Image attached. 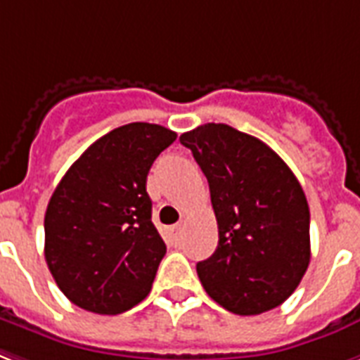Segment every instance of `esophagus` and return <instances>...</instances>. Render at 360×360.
I'll return each mask as SVG.
<instances>
[{
    "label": "esophagus",
    "instance_id": "obj_1",
    "mask_svg": "<svg viewBox=\"0 0 360 360\" xmlns=\"http://www.w3.org/2000/svg\"><path fill=\"white\" fill-rule=\"evenodd\" d=\"M168 234L172 240H179L181 238V224H174V226H169Z\"/></svg>",
    "mask_w": 360,
    "mask_h": 360
}]
</instances>
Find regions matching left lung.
Here are the masks:
<instances>
[{
    "mask_svg": "<svg viewBox=\"0 0 360 360\" xmlns=\"http://www.w3.org/2000/svg\"><path fill=\"white\" fill-rule=\"evenodd\" d=\"M179 141L207 177L219 245L196 266L205 292L238 315L283 304L308 270L309 207L290 168L229 124H202Z\"/></svg>",
    "mask_w": 360,
    "mask_h": 360,
    "instance_id": "1",
    "label": "left lung"
}]
</instances>
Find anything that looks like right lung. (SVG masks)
<instances>
[{
  "label": "right lung",
  "mask_w": 360,
  "mask_h": 360,
  "mask_svg": "<svg viewBox=\"0 0 360 360\" xmlns=\"http://www.w3.org/2000/svg\"><path fill=\"white\" fill-rule=\"evenodd\" d=\"M177 134L160 124L115 128L73 162L45 213V260L75 306L101 315L150 292L166 243L150 221L147 174Z\"/></svg>",
  "instance_id": "1"
}]
</instances>
